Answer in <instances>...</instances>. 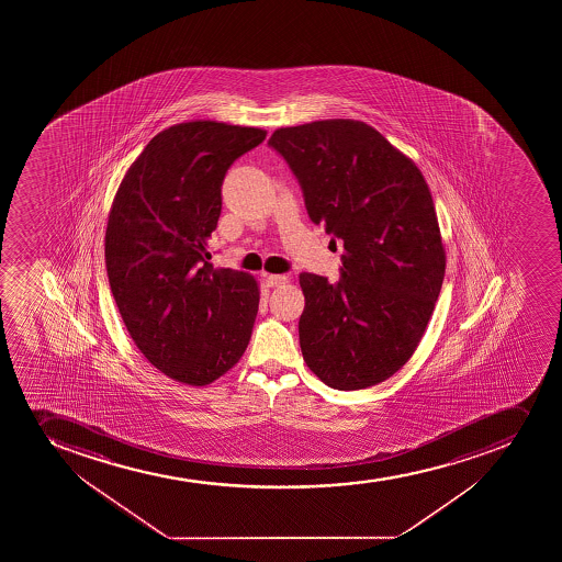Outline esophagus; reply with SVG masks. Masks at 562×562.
I'll list each match as a JSON object with an SVG mask.
<instances>
[{"label": "esophagus", "instance_id": "1", "mask_svg": "<svg viewBox=\"0 0 562 562\" xmlns=\"http://www.w3.org/2000/svg\"><path fill=\"white\" fill-rule=\"evenodd\" d=\"M285 282H288V274H266V284L269 285V288L285 284Z\"/></svg>", "mask_w": 562, "mask_h": 562}]
</instances>
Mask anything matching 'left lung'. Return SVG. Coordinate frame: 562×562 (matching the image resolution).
<instances>
[{"instance_id": "1", "label": "left lung", "mask_w": 562, "mask_h": 562, "mask_svg": "<svg viewBox=\"0 0 562 562\" xmlns=\"http://www.w3.org/2000/svg\"><path fill=\"white\" fill-rule=\"evenodd\" d=\"M315 225L342 241L340 278L302 272L307 368L337 390L383 383L422 342L445 277L443 238L422 170L378 130L328 119L274 130Z\"/></svg>"}]
</instances>
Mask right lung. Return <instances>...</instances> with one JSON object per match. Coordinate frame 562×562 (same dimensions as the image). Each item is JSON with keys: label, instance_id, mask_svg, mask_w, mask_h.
<instances>
[{"label": "right lung", "instance_id": "right-lung-1", "mask_svg": "<svg viewBox=\"0 0 562 562\" xmlns=\"http://www.w3.org/2000/svg\"><path fill=\"white\" fill-rule=\"evenodd\" d=\"M266 135L217 121L173 124L130 165L113 198L104 238L113 299L140 353L178 383H214L249 345L258 280L205 258L225 172Z\"/></svg>", "mask_w": 562, "mask_h": 562}]
</instances>
